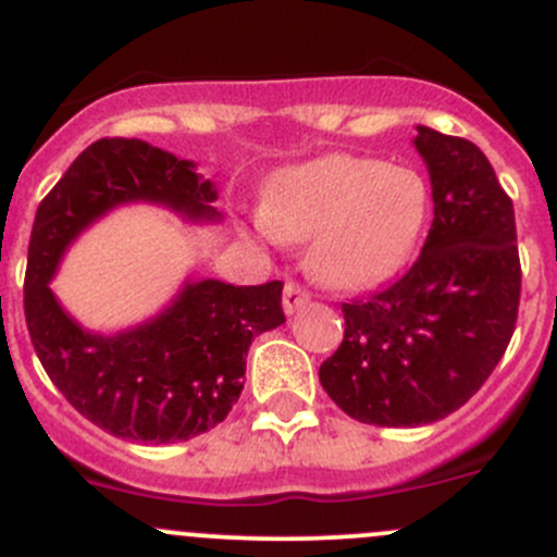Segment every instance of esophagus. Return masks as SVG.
<instances>
[{"instance_id": "esophagus-1", "label": "esophagus", "mask_w": 557, "mask_h": 557, "mask_svg": "<svg viewBox=\"0 0 557 557\" xmlns=\"http://www.w3.org/2000/svg\"><path fill=\"white\" fill-rule=\"evenodd\" d=\"M309 289H304L295 282H287V287H284V311H287V314H295V311H298L300 306L309 304Z\"/></svg>"}]
</instances>
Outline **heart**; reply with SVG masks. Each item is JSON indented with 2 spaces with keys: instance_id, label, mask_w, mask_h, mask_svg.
<instances>
[{
  "instance_id": "heart-1",
  "label": "heart",
  "mask_w": 557,
  "mask_h": 557,
  "mask_svg": "<svg viewBox=\"0 0 557 557\" xmlns=\"http://www.w3.org/2000/svg\"><path fill=\"white\" fill-rule=\"evenodd\" d=\"M429 185L407 166L336 156L295 166L262 205V230L309 240V264L333 287H369L399 270L429 219Z\"/></svg>"
}]
</instances>
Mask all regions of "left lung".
<instances>
[{
	"instance_id": "obj_1",
	"label": "left lung",
	"mask_w": 557,
	"mask_h": 557,
	"mask_svg": "<svg viewBox=\"0 0 557 557\" xmlns=\"http://www.w3.org/2000/svg\"><path fill=\"white\" fill-rule=\"evenodd\" d=\"M434 221L391 287L342 304L344 338L320 383L349 418L421 426L465 405L506 352L522 268L513 205L484 152L418 125Z\"/></svg>"
}]
</instances>
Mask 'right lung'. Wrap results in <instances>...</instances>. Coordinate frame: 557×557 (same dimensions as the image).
I'll return each instance as SVG.
<instances>
[{"instance_id": "1", "label": "right lung", "mask_w": 557, "mask_h": 557, "mask_svg": "<svg viewBox=\"0 0 557 557\" xmlns=\"http://www.w3.org/2000/svg\"><path fill=\"white\" fill-rule=\"evenodd\" d=\"M161 202L215 219V188L194 163L141 139H98L71 163L35 213L24 278L32 347L51 383L103 432L177 443L219 426L240 399L251 338L284 322L282 282L185 284L161 317L116 336L82 331L49 289L67 243L123 202Z\"/></svg>"}]
</instances>
